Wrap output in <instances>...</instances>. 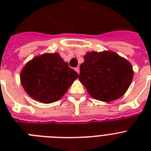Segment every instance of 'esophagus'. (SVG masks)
I'll list each match as a JSON object with an SVG mask.
<instances>
[{
  "label": "esophagus",
  "instance_id": "esophagus-1",
  "mask_svg": "<svg viewBox=\"0 0 151 151\" xmlns=\"http://www.w3.org/2000/svg\"><path fill=\"white\" fill-rule=\"evenodd\" d=\"M74 70H75V71H76V72H77V73H80V69H79V67H78H78H76V68L74 69Z\"/></svg>",
  "mask_w": 151,
  "mask_h": 151
}]
</instances>
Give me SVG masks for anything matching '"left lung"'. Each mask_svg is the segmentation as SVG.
<instances>
[{"mask_svg": "<svg viewBox=\"0 0 151 151\" xmlns=\"http://www.w3.org/2000/svg\"><path fill=\"white\" fill-rule=\"evenodd\" d=\"M84 59L78 78L93 99L109 103L126 92L134 73L128 60L111 51L88 52Z\"/></svg>", "mask_w": 151, "mask_h": 151, "instance_id": "left-lung-1", "label": "left lung"}]
</instances>
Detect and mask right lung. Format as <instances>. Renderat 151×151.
<instances>
[{"label":"right lung","instance_id":"obj_1","mask_svg":"<svg viewBox=\"0 0 151 151\" xmlns=\"http://www.w3.org/2000/svg\"><path fill=\"white\" fill-rule=\"evenodd\" d=\"M78 78V73L69 67L58 53L35 57L20 73L21 83L27 94L44 103L59 100Z\"/></svg>","mask_w":151,"mask_h":151}]
</instances>
